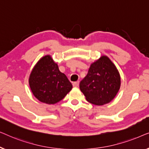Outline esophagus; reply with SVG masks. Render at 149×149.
Here are the masks:
<instances>
[{
    "label": "esophagus",
    "mask_w": 149,
    "mask_h": 149,
    "mask_svg": "<svg viewBox=\"0 0 149 149\" xmlns=\"http://www.w3.org/2000/svg\"><path fill=\"white\" fill-rule=\"evenodd\" d=\"M72 85H73V86H74V87L79 86V81H75V82H74V83H72Z\"/></svg>",
    "instance_id": "1"
}]
</instances>
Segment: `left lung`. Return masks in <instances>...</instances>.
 <instances>
[{
  "label": "left lung",
  "instance_id": "8db88e82",
  "mask_svg": "<svg viewBox=\"0 0 149 149\" xmlns=\"http://www.w3.org/2000/svg\"><path fill=\"white\" fill-rule=\"evenodd\" d=\"M120 85L121 78L115 64L108 57L102 56L91 65L79 87L89 102L99 106L110 102Z\"/></svg>",
  "mask_w": 149,
  "mask_h": 149
}]
</instances>
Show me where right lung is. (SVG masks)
Wrapping results in <instances>:
<instances>
[{
    "mask_svg": "<svg viewBox=\"0 0 149 149\" xmlns=\"http://www.w3.org/2000/svg\"><path fill=\"white\" fill-rule=\"evenodd\" d=\"M29 85L32 92L38 100L56 104L64 98L72 88V85L61 72L50 56L42 58L31 72Z\"/></svg>",
    "mask_w": 149,
    "mask_h": 149,
    "instance_id": "1",
    "label": "right lung"
}]
</instances>
